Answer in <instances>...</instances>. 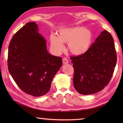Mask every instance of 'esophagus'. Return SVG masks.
Masks as SVG:
<instances>
[{"mask_svg":"<svg viewBox=\"0 0 123 123\" xmlns=\"http://www.w3.org/2000/svg\"><path fill=\"white\" fill-rule=\"evenodd\" d=\"M62 62H63V63L64 64H68L69 63V61H68V60L67 58H63V60H62Z\"/></svg>","mask_w":123,"mask_h":123,"instance_id":"34e87169","label":"esophagus"}]
</instances>
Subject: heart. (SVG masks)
Instances as JSON below:
<instances>
[{"instance_id": "obj_1", "label": "heart", "mask_w": 123, "mask_h": 123, "mask_svg": "<svg viewBox=\"0 0 123 123\" xmlns=\"http://www.w3.org/2000/svg\"><path fill=\"white\" fill-rule=\"evenodd\" d=\"M93 39L92 32L83 26L62 29L58 36L52 35L50 37L51 47L56 53L63 50V43H68L70 51L77 56L83 55L90 49Z\"/></svg>"}]
</instances>
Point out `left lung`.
<instances>
[{
	"mask_svg": "<svg viewBox=\"0 0 123 123\" xmlns=\"http://www.w3.org/2000/svg\"><path fill=\"white\" fill-rule=\"evenodd\" d=\"M70 59L74 69L73 84L76 91L83 95L99 92L109 83L116 65L113 37L104 30L86 53Z\"/></svg>",
	"mask_w": 123,
	"mask_h": 123,
	"instance_id": "8db88e82",
	"label": "left lung"
}]
</instances>
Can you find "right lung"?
<instances>
[{
	"instance_id": "obj_1",
	"label": "right lung",
	"mask_w": 123,
	"mask_h": 123,
	"mask_svg": "<svg viewBox=\"0 0 123 123\" xmlns=\"http://www.w3.org/2000/svg\"><path fill=\"white\" fill-rule=\"evenodd\" d=\"M35 22L19 29L10 41L8 69L18 86L29 95L43 96L62 65V58L50 54L47 42Z\"/></svg>"
}]
</instances>
